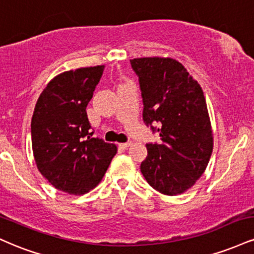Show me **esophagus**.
Segmentation results:
<instances>
[{
    "label": "esophagus",
    "instance_id": "34e87169",
    "mask_svg": "<svg viewBox=\"0 0 254 254\" xmlns=\"http://www.w3.org/2000/svg\"><path fill=\"white\" fill-rule=\"evenodd\" d=\"M131 145V142H127V143H119L118 147L122 148V149H127V147H130Z\"/></svg>",
    "mask_w": 254,
    "mask_h": 254
}]
</instances>
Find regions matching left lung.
Returning a JSON list of instances; mask_svg holds the SVG:
<instances>
[{"instance_id":"1","label":"left lung","mask_w":254,"mask_h":254,"mask_svg":"<svg viewBox=\"0 0 254 254\" xmlns=\"http://www.w3.org/2000/svg\"><path fill=\"white\" fill-rule=\"evenodd\" d=\"M130 63L139 77L144 123L161 125V143L147 144L142 174L160 193H184L205 172L214 148L202 87L174 58L142 57Z\"/></svg>"}]
</instances>
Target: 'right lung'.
<instances>
[{
    "label": "right lung",
    "mask_w": 254,
    "mask_h": 254,
    "mask_svg": "<svg viewBox=\"0 0 254 254\" xmlns=\"http://www.w3.org/2000/svg\"><path fill=\"white\" fill-rule=\"evenodd\" d=\"M105 65L63 71L46 84L31 122L32 150L43 177L57 190L84 194L101 182L116 144L93 137L86 107Z\"/></svg>",
    "instance_id": "add662e5"
}]
</instances>
